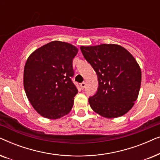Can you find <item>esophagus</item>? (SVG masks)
<instances>
[{"label":"esophagus","instance_id":"34e87169","mask_svg":"<svg viewBox=\"0 0 160 160\" xmlns=\"http://www.w3.org/2000/svg\"><path fill=\"white\" fill-rule=\"evenodd\" d=\"M80 86H81V89H84L85 88V87H86V83H85V82H82V84H81Z\"/></svg>","mask_w":160,"mask_h":160}]
</instances>
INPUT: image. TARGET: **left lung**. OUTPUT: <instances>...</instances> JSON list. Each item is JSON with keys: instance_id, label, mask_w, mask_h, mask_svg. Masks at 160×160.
<instances>
[{"instance_id": "1", "label": "left lung", "mask_w": 160, "mask_h": 160, "mask_svg": "<svg viewBox=\"0 0 160 160\" xmlns=\"http://www.w3.org/2000/svg\"><path fill=\"white\" fill-rule=\"evenodd\" d=\"M84 58L98 76V91L89 98L95 113L113 119L128 112L138 96L141 71L125 48L118 44L81 47Z\"/></svg>"}]
</instances>
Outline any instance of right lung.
Here are the masks:
<instances>
[{
    "label": "right lung",
    "instance_id": "1",
    "mask_svg": "<svg viewBox=\"0 0 160 160\" xmlns=\"http://www.w3.org/2000/svg\"><path fill=\"white\" fill-rule=\"evenodd\" d=\"M78 49L54 41L35 50L24 68L23 84L28 99L43 117L57 119L71 111L78 89L71 81L73 59Z\"/></svg>",
    "mask_w": 160,
    "mask_h": 160
}]
</instances>
